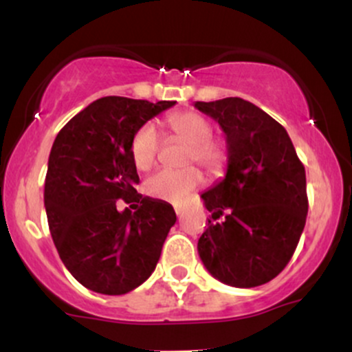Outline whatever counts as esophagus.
<instances>
[{"mask_svg": "<svg viewBox=\"0 0 352 352\" xmlns=\"http://www.w3.org/2000/svg\"><path fill=\"white\" fill-rule=\"evenodd\" d=\"M175 213H177V217H182V213H184V210H182L180 207H175Z\"/></svg>", "mask_w": 352, "mask_h": 352, "instance_id": "obj_1", "label": "esophagus"}]
</instances>
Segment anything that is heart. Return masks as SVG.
<instances>
[{
  "label": "heart",
  "mask_w": 352,
  "mask_h": 352,
  "mask_svg": "<svg viewBox=\"0 0 352 352\" xmlns=\"http://www.w3.org/2000/svg\"><path fill=\"white\" fill-rule=\"evenodd\" d=\"M168 127L172 134L190 144L187 162L200 164L210 173L225 170L228 162V152L225 145L212 139L213 125L207 117L197 112H179L168 117ZM160 148V135L155 125L145 124L135 132L131 140L132 162L139 170H148L155 164ZM201 172L197 167L184 170H159L145 182V192L153 199L180 204L195 188L200 187Z\"/></svg>",
  "instance_id": "obj_1"
}]
</instances>
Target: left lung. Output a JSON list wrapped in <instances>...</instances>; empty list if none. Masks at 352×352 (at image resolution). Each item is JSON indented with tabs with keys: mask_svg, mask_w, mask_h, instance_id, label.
Masks as SVG:
<instances>
[{
	"mask_svg": "<svg viewBox=\"0 0 352 352\" xmlns=\"http://www.w3.org/2000/svg\"><path fill=\"white\" fill-rule=\"evenodd\" d=\"M227 135V175L201 193L213 223L199 240L212 276L235 288H253L278 276L308 215L305 165L281 124L240 98L195 102Z\"/></svg>",
	"mask_w": 352,
	"mask_h": 352,
	"instance_id": "8db88e82",
	"label": "left lung"
}]
</instances>
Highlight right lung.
<instances>
[{
    "label": "right lung",
    "instance_id": "obj_1",
    "mask_svg": "<svg viewBox=\"0 0 352 352\" xmlns=\"http://www.w3.org/2000/svg\"><path fill=\"white\" fill-rule=\"evenodd\" d=\"M175 100L98 99L64 125L52 144L44 184L47 225L64 266L100 294H125L151 276L175 212L137 193L131 140ZM139 203L135 212L116 200Z\"/></svg>",
    "mask_w": 352,
    "mask_h": 352
}]
</instances>
